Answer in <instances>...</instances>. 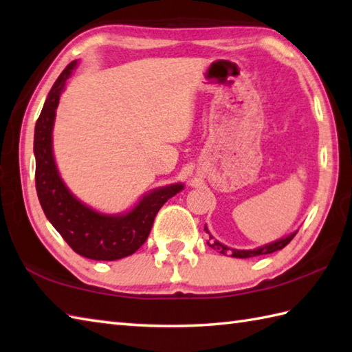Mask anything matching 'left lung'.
<instances>
[{"mask_svg": "<svg viewBox=\"0 0 352 352\" xmlns=\"http://www.w3.org/2000/svg\"><path fill=\"white\" fill-rule=\"evenodd\" d=\"M204 230L209 233L208 227H204ZM296 233H298V230L293 232L292 235H288L285 238H280L278 241H274V243H270V244H265L263 247H258V249H253V250H236V249H230V247H227L221 243H218V241L213 239V236L209 233V241H208V245L212 247V249L218 250L219 253L223 254H230V256L233 258H253V256H259V254H268V253H273V252H278V250H282L284 247L290 243V241L296 236Z\"/></svg>", "mask_w": 352, "mask_h": 352, "instance_id": "1", "label": "left lung"}]
</instances>
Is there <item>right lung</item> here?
<instances>
[{
    "instance_id": "obj_1",
    "label": "right lung",
    "mask_w": 352,
    "mask_h": 352,
    "mask_svg": "<svg viewBox=\"0 0 352 352\" xmlns=\"http://www.w3.org/2000/svg\"><path fill=\"white\" fill-rule=\"evenodd\" d=\"M76 65V60L70 62L54 82L34 126L36 192L47 219L76 253L94 261H116L140 249L158 210L184 186L175 183L151 190L122 215H107L88 208L68 190L54 162L52 133L59 98Z\"/></svg>"
}]
</instances>
